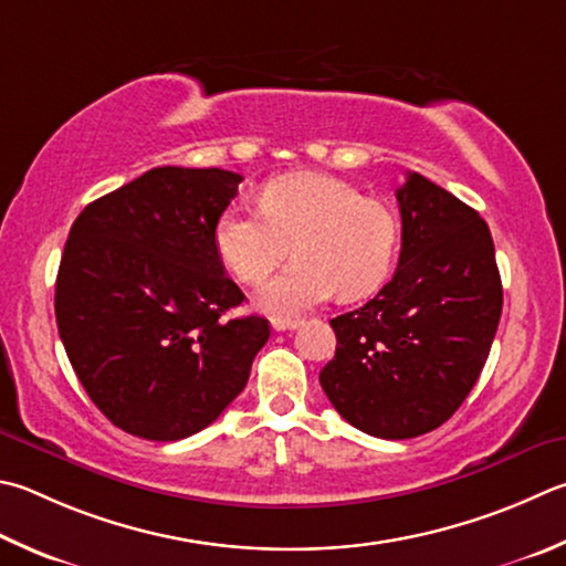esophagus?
Instances as JSON below:
<instances>
[{"mask_svg":"<svg viewBox=\"0 0 566 566\" xmlns=\"http://www.w3.org/2000/svg\"><path fill=\"white\" fill-rule=\"evenodd\" d=\"M300 324H302L300 318H282V316L272 318V328H274V332H292V328H296Z\"/></svg>","mask_w":566,"mask_h":566,"instance_id":"esophagus-1","label":"esophagus"}]
</instances>
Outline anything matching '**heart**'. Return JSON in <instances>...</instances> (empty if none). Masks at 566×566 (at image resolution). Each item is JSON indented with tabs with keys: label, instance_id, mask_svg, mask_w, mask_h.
<instances>
[{
	"label": "heart",
	"instance_id": "1",
	"mask_svg": "<svg viewBox=\"0 0 566 566\" xmlns=\"http://www.w3.org/2000/svg\"><path fill=\"white\" fill-rule=\"evenodd\" d=\"M262 212L234 202L214 222V250L238 280L262 282L286 254L296 262L264 282L256 304L294 316L344 296H364L394 270L400 228L386 202L324 172H292L264 185Z\"/></svg>",
	"mask_w": 566,
	"mask_h": 566
}]
</instances>
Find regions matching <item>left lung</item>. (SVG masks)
I'll return each instance as SVG.
<instances>
[{
  "label": "left lung",
  "mask_w": 566,
  "mask_h": 566,
  "mask_svg": "<svg viewBox=\"0 0 566 566\" xmlns=\"http://www.w3.org/2000/svg\"><path fill=\"white\" fill-rule=\"evenodd\" d=\"M398 270L361 310L332 318L336 354L318 381L354 428L386 440L430 433L455 413L488 361L502 282L488 222L406 172Z\"/></svg>",
  "instance_id": "8db88e82"
}]
</instances>
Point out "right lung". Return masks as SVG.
Instances as JSON below:
<instances>
[{"mask_svg":"<svg viewBox=\"0 0 566 566\" xmlns=\"http://www.w3.org/2000/svg\"><path fill=\"white\" fill-rule=\"evenodd\" d=\"M242 176L153 168L71 224L54 312L66 356L113 426L146 440L200 433L248 386L264 316L222 318L244 294L214 250Z\"/></svg>","mask_w":566,"mask_h":566,"instance_id":"obj_1","label":"right lung"}]
</instances>
